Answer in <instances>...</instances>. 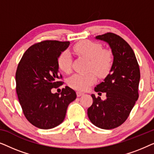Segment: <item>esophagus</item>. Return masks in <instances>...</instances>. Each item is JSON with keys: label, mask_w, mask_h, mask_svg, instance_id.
<instances>
[{"label": "esophagus", "mask_w": 154, "mask_h": 154, "mask_svg": "<svg viewBox=\"0 0 154 154\" xmlns=\"http://www.w3.org/2000/svg\"><path fill=\"white\" fill-rule=\"evenodd\" d=\"M76 94H77L78 97H81V96L83 95V94H84V93H83V92H81L78 91V92H76Z\"/></svg>", "instance_id": "34e87169"}]
</instances>
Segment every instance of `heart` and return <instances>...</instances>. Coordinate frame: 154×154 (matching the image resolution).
<instances>
[{
    "instance_id": "b5f03b06",
    "label": "heart",
    "mask_w": 154,
    "mask_h": 154,
    "mask_svg": "<svg viewBox=\"0 0 154 154\" xmlns=\"http://www.w3.org/2000/svg\"><path fill=\"white\" fill-rule=\"evenodd\" d=\"M73 51L79 56L89 60L88 71H92L100 76L106 75L112 64V55L110 51L103 50L102 46L97 43L83 41L75 44ZM72 59L68 51L60 54L57 60V64L60 70L68 73L71 71ZM96 82L94 73L86 74L75 73L69 79V85L73 89L84 91Z\"/></svg>"
}]
</instances>
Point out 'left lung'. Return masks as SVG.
Here are the masks:
<instances>
[{
  "label": "left lung",
  "instance_id": "left-lung-1",
  "mask_svg": "<svg viewBox=\"0 0 154 154\" xmlns=\"http://www.w3.org/2000/svg\"><path fill=\"white\" fill-rule=\"evenodd\" d=\"M95 39L109 44L113 60L109 74L94 88L98 94L106 92V98L102 100L92 94L93 103L88 109V116L97 127L113 129L126 121L138 100L140 67L131 47L119 35L107 33Z\"/></svg>",
  "mask_w": 154,
  "mask_h": 154
}]
</instances>
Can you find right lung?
<instances>
[{
	"label": "right lung",
	"instance_id": "obj_1",
	"mask_svg": "<svg viewBox=\"0 0 154 154\" xmlns=\"http://www.w3.org/2000/svg\"><path fill=\"white\" fill-rule=\"evenodd\" d=\"M70 42L45 41L31 46L23 54L16 71V91L23 113L33 125L51 129L64 121L69 104L76 93L68 86L61 94L52 93L63 82L57 60Z\"/></svg>",
	"mask_w": 154,
	"mask_h": 154
}]
</instances>
